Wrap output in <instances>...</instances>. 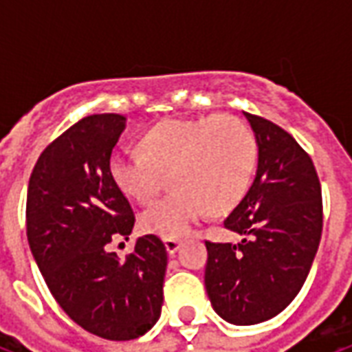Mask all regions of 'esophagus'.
Masks as SVG:
<instances>
[{"label":"esophagus","instance_id":"1","mask_svg":"<svg viewBox=\"0 0 352 352\" xmlns=\"http://www.w3.org/2000/svg\"><path fill=\"white\" fill-rule=\"evenodd\" d=\"M164 245H166V251H168L169 254H173V252L179 251L181 239H177V237H166V239H164Z\"/></svg>","mask_w":352,"mask_h":352}]
</instances>
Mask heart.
Wrapping results in <instances>:
<instances>
[{"label": "heart", "instance_id": "1", "mask_svg": "<svg viewBox=\"0 0 352 352\" xmlns=\"http://www.w3.org/2000/svg\"><path fill=\"white\" fill-rule=\"evenodd\" d=\"M143 151L116 148L109 175L118 190L145 204L164 173L175 188L141 213V228L162 237L186 236L209 211L226 213L243 199L258 160L256 138L234 115L169 118L141 138Z\"/></svg>", "mask_w": 352, "mask_h": 352}]
</instances>
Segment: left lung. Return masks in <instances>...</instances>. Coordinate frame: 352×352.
<instances>
[{"label":"left lung","instance_id":"left-lung-1","mask_svg":"<svg viewBox=\"0 0 352 352\" xmlns=\"http://www.w3.org/2000/svg\"><path fill=\"white\" fill-rule=\"evenodd\" d=\"M256 135L258 169L224 221L239 243L206 241V288L232 324L270 320L302 290L322 234V192L311 156L288 131L245 113Z\"/></svg>","mask_w":352,"mask_h":352}]
</instances>
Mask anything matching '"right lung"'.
Returning a JSON list of instances; mask_svg holds the SVG:
<instances>
[{
  "instance_id": "obj_1",
  "label": "right lung",
  "mask_w": 352,
  "mask_h": 352,
  "mask_svg": "<svg viewBox=\"0 0 352 352\" xmlns=\"http://www.w3.org/2000/svg\"><path fill=\"white\" fill-rule=\"evenodd\" d=\"M126 118L90 115L58 135L35 164L26 199V234L58 305L87 332L135 340L160 318L168 252L154 234L118 260L111 243L135 224L128 198L109 175Z\"/></svg>"
}]
</instances>
